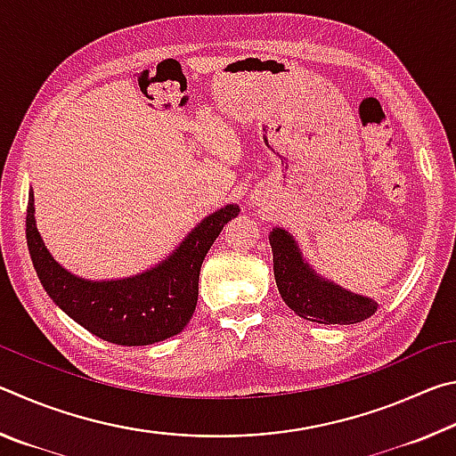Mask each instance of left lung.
<instances>
[{"label":"left lung","mask_w":456,"mask_h":456,"mask_svg":"<svg viewBox=\"0 0 456 456\" xmlns=\"http://www.w3.org/2000/svg\"><path fill=\"white\" fill-rule=\"evenodd\" d=\"M273 251V275L283 302L299 318L318 323H358L376 312V304L368 297L339 289L315 275L304 264L296 241L283 229L269 235Z\"/></svg>","instance_id":"obj_1"}]
</instances>
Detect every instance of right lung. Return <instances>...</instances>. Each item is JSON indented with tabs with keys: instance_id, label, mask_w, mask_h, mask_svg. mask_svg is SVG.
<instances>
[{
	"instance_id": "add662e5",
	"label": "right lung",
	"mask_w": 456,
	"mask_h": 456,
	"mask_svg": "<svg viewBox=\"0 0 456 456\" xmlns=\"http://www.w3.org/2000/svg\"><path fill=\"white\" fill-rule=\"evenodd\" d=\"M239 215L227 205L203 219L179 249L159 267L118 281H86L60 267L45 249L34 219V192L28 199L26 239L37 277L74 322L90 334L118 346H149L176 336L197 307L199 273L223 225Z\"/></svg>"
}]
</instances>
